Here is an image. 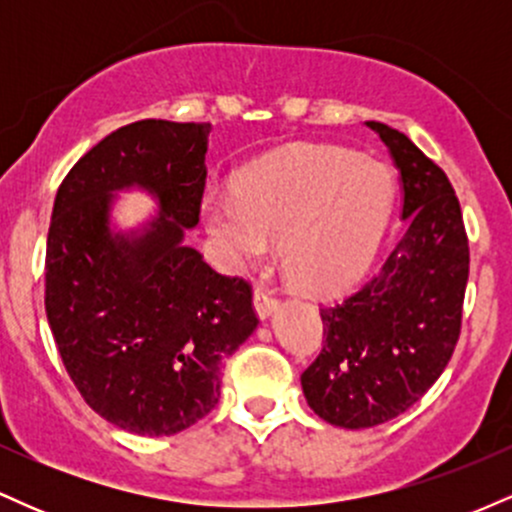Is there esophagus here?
Listing matches in <instances>:
<instances>
[{
    "mask_svg": "<svg viewBox=\"0 0 512 512\" xmlns=\"http://www.w3.org/2000/svg\"><path fill=\"white\" fill-rule=\"evenodd\" d=\"M276 308V296L269 289H264V286L260 284L255 289V310H257V315L262 317H269L272 315V310Z\"/></svg>",
    "mask_w": 512,
    "mask_h": 512,
    "instance_id": "obj_1",
    "label": "esophagus"
}]
</instances>
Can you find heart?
I'll list each match as a JSON object with an SVG mask.
<instances>
[{
    "mask_svg": "<svg viewBox=\"0 0 512 512\" xmlns=\"http://www.w3.org/2000/svg\"><path fill=\"white\" fill-rule=\"evenodd\" d=\"M392 207L383 163L339 146H313L257 170L238 197L209 195L204 219L233 262H260L279 240L298 289H344L373 260Z\"/></svg>",
    "mask_w": 512,
    "mask_h": 512,
    "instance_id": "heart-1",
    "label": "heart"
}]
</instances>
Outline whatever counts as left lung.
Wrapping results in <instances>:
<instances>
[{"label": "left lung", "instance_id": "left-lung-1", "mask_svg": "<svg viewBox=\"0 0 512 512\" xmlns=\"http://www.w3.org/2000/svg\"><path fill=\"white\" fill-rule=\"evenodd\" d=\"M402 175V240L363 286L322 308L325 342L303 370L310 409L327 424L370 428L404 414L448 366L462 327L469 243L443 168L407 134L366 122Z\"/></svg>", "mask_w": 512, "mask_h": 512}]
</instances>
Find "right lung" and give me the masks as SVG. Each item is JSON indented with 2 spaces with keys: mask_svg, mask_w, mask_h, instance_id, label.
I'll return each instance as SVG.
<instances>
[{
  "mask_svg": "<svg viewBox=\"0 0 512 512\" xmlns=\"http://www.w3.org/2000/svg\"><path fill=\"white\" fill-rule=\"evenodd\" d=\"M209 122L139 120L86 151L57 190L45 313L69 378L93 411L139 436H173L216 407L221 366L255 332L243 276L182 243L207 182ZM142 186L159 214L113 234L114 192Z\"/></svg>",
  "mask_w": 512,
  "mask_h": 512,
  "instance_id": "1",
  "label": "right lung"
}]
</instances>
